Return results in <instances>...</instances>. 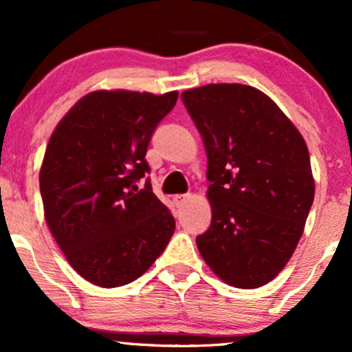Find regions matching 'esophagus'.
Instances as JSON below:
<instances>
[{"instance_id": "34e87169", "label": "esophagus", "mask_w": 352, "mask_h": 352, "mask_svg": "<svg viewBox=\"0 0 352 352\" xmlns=\"http://www.w3.org/2000/svg\"><path fill=\"white\" fill-rule=\"evenodd\" d=\"M188 199H189L188 194H176V196H173V204H175L176 207H181L186 201H188Z\"/></svg>"}]
</instances>
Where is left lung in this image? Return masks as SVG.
I'll list each match as a JSON object with an SVG mask.
<instances>
[{"label": "left lung", "mask_w": 352, "mask_h": 352, "mask_svg": "<svg viewBox=\"0 0 352 352\" xmlns=\"http://www.w3.org/2000/svg\"><path fill=\"white\" fill-rule=\"evenodd\" d=\"M207 153L212 222L196 238L204 261L238 289H256L296 251L314 204L310 155L276 102L246 85L181 94Z\"/></svg>", "instance_id": "1"}]
</instances>
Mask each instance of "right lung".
I'll use <instances>...</instances> for the list:
<instances>
[{"instance_id":"right-lung-1","label":"right lung","mask_w":352,"mask_h":352,"mask_svg":"<svg viewBox=\"0 0 352 352\" xmlns=\"http://www.w3.org/2000/svg\"><path fill=\"white\" fill-rule=\"evenodd\" d=\"M177 91H94L52 133L41 168L45 220L67 261L99 287L135 280L163 253L175 217L151 189L145 155Z\"/></svg>"}]
</instances>
